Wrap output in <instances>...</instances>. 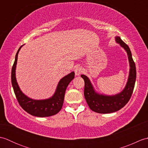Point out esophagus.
<instances>
[{
    "mask_svg": "<svg viewBox=\"0 0 148 148\" xmlns=\"http://www.w3.org/2000/svg\"><path fill=\"white\" fill-rule=\"evenodd\" d=\"M74 72L76 76H79L81 74V72H82V69H81V67H79V66H77V67H76V68L74 69Z\"/></svg>",
    "mask_w": 148,
    "mask_h": 148,
    "instance_id": "esophagus-1",
    "label": "esophagus"
}]
</instances>
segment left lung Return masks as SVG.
Segmentation results:
<instances>
[{"label": "left lung", "instance_id": "1", "mask_svg": "<svg viewBox=\"0 0 148 148\" xmlns=\"http://www.w3.org/2000/svg\"><path fill=\"white\" fill-rule=\"evenodd\" d=\"M115 40L127 52L129 62V74L124 89L121 92L113 95L99 93L95 91L88 77L84 74L81 76L84 81V95L88 105L93 111L101 114L114 112L123 108L129 101L136 80V64L133 60L129 47L119 36L115 37Z\"/></svg>", "mask_w": 148, "mask_h": 148}]
</instances>
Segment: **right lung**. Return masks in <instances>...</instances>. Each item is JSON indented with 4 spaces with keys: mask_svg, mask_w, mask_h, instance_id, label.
<instances>
[{
    "mask_svg": "<svg viewBox=\"0 0 148 148\" xmlns=\"http://www.w3.org/2000/svg\"><path fill=\"white\" fill-rule=\"evenodd\" d=\"M23 46L20 47L16 54L15 60L11 71L12 85L19 104L30 114L37 117H48L57 114L62 108L67 87L74 78V72H71L60 80L55 92L50 98L43 100H35L29 98L20 90L16 77L18 55Z\"/></svg>",
    "mask_w": 148,
    "mask_h": 148,
    "instance_id": "obj_1",
    "label": "right lung"
}]
</instances>
